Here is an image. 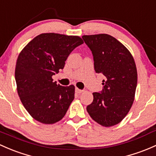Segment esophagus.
<instances>
[{
    "mask_svg": "<svg viewBox=\"0 0 156 156\" xmlns=\"http://www.w3.org/2000/svg\"><path fill=\"white\" fill-rule=\"evenodd\" d=\"M75 92H76L77 93H83V90H82L78 89V87H76V88H75Z\"/></svg>",
    "mask_w": 156,
    "mask_h": 156,
    "instance_id": "1",
    "label": "esophagus"
}]
</instances>
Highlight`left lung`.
<instances>
[{"instance_id":"left-lung-1","label":"left lung","mask_w":156,"mask_h":156,"mask_svg":"<svg viewBox=\"0 0 156 156\" xmlns=\"http://www.w3.org/2000/svg\"><path fill=\"white\" fill-rule=\"evenodd\" d=\"M91 50L96 73L105 76L101 93H93L87 107L92 119L105 127L119 123L127 115L134 100L137 83L135 62L125 45L105 34L83 35Z\"/></svg>"}]
</instances>
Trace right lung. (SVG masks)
<instances>
[{
  "instance_id": "add662e5",
  "label": "right lung",
  "mask_w": 156,
  "mask_h": 156,
  "mask_svg": "<svg viewBox=\"0 0 156 156\" xmlns=\"http://www.w3.org/2000/svg\"><path fill=\"white\" fill-rule=\"evenodd\" d=\"M83 43L78 36L46 33L33 39L19 53L15 69L18 94L29 114L41 123L60 121L73 101L75 86L57 84L52 76Z\"/></svg>"
}]
</instances>
